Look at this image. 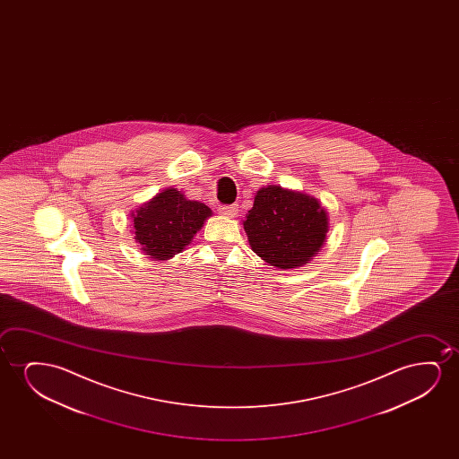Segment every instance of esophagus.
Returning <instances> with one entry per match:
<instances>
[{
	"label": "esophagus",
	"mask_w": 459,
	"mask_h": 459,
	"mask_svg": "<svg viewBox=\"0 0 459 459\" xmlns=\"http://www.w3.org/2000/svg\"><path fill=\"white\" fill-rule=\"evenodd\" d=\"M218 210H220L221 214H224L227 218H233L237 212H238V207L233 204V205H220Z\"/></svg>",
	"instance_id": "34e87169"
}]
</instances>
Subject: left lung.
Returning a JSON list of instances; mask_svg holds the SVG:
<instances>
[{
    "instance_id": "1",
    "label": "left lung",
    "mask_w": 459,
    "mask_h": 459,
    "mask_svg": "<svg viewBox=\"0 0 459 459\" xmlns=\"http://www.w3.org/2000/svg\"><path fill=\"white\" fill-rule=\"evenodd\" d=\"M243 226L258 257L289 270L307 264L320 251L326 239L327 213L315 197L268 186L257 191Z\"/></svg>"
}]
</instances>
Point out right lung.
<instances>
[{"label":"right lung","instance_id":"obj_1","mask_svg":"<svg viewBox=\"0 0 459 459\" xmlns=\"http://www.w3.org/2000/svg\"><path fill=\"white\" fill-rule=\"evenodd\" d=\"M134 239L145 255L168 260L189 245L212 210L197 201L185 199L176 188L164 189L132 214Z\"/></svg>","mask_w":459,"mask_h":459}]
</instances>
